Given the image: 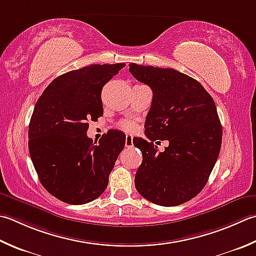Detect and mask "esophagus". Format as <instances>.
<instances>
[{
  "mask_svg": "<svg viewBox=\"0 0 256 256\" xmlns=\"http://www.w3.org/2000/svg\"><path fill=\"white\" fill-rule=\"evenodd\" d=\"M125 146L126 148H132L133 146V138L132 135H126L125 136Z\"/></svg>",
  "mask_w": 256,
  "mask_h": 256,
  "instance_id": "34e87169",
  "label": "esophagus"
}]
</instances>
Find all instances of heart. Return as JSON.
<instances>
[{"mask_svg":"<svg viewBox=\"0 0 256 256\" xmlns=\"http://www.w3.org/2000/svg\"><path fill=\"white\" fill-rule=\"evenodd\" d=\"M120 128L125 132H134L136 130V124L133 121H124L120 123Z\"/></svg>","mask_w":256,"mask_h":256,"instance_id":"b5f03b06","label":"heart"}]
</instances>
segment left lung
<instances>
[{
  "label": "left lung",
  "mask_w": 256,
  "mask_h": 256,
  "mask_svg": "<svg viewBox=\"0 0 256 256\" xmlns=\"http://www.w3.org/2000/svg\"><path fill=\"white\" fill-rule=\"evenodd\" d=\"M128 70L153 91L144 125L150 141L133 140L143 155L135 188L154 204H183L202 191L221 150L222 125L214 100L196 80L173 68L131 63ZM156 139L169 141L163 152L154 145Z\"/></svg>",
  "instance_id": "1"
}]
</instances>
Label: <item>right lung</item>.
<instances>
[{
  "label": "right lung",
  "mask_w": 256,
  "mask_h": 256,
  "mask_svg": "<svg viewBox=\"0 0 256 256\" xmlns=\"http://www.w3.org/2000/svg\"><path fill=\"white\" fill-rule=\"evenodd\" d=\"M125 63L94 64L60 75L35 104L28 151L40 182L60 201L81 205L101 195L125 145L110 130L98 143L88 138V121L103 115L102 88Z\"/></svg>",
  "instance_id": "right-lung-1"
}]
</instances>
